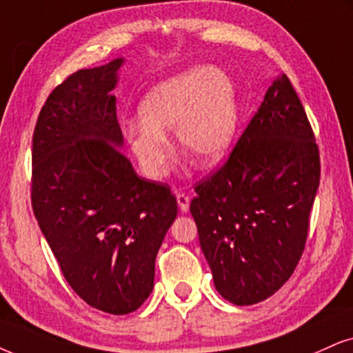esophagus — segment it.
<instances>
[{
	"label": "esophagus",
	"mask_w": 353,
	"mask_h": 353,
	"mask_svg": "<svg viewBox=\"0 0 353 353\" xmlns=\"http://www.w3.org/2000/svg\"><path fill=\"white\" fill-rule=\"evenodd\" d=\"M176 201L181 211L190 210V196L186 193H176Z\"/></svg>",
	"instance_id": "1"
}]
</instances>
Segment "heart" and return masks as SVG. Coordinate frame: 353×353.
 I'll return each instance as SVG.
<instances>
[{
	"instance_id": "obj_1",
	"label": "heart",
	"mask_w": 353,
	"mask_h": 353,
	"mask_svg": "<svg viewBox=\"0 0 353 353\" xmlns=\"http://www.w3.org/2000/svg\"><path fill=\"white\" fill-rule=\"evenodd\" d=\"M139 124L125 132L130 152L149 178L167 175L173 149L167 134L201 165L228 154L239 121L237 90L214 67H194L152 88L139 104Z\"/></svg>"
}]
</instances>
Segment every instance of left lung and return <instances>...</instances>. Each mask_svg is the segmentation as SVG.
<instances>
[{"label": "left lung", "instance_id": "obj_1", "mask_svg": "<svg viewBox=\"0 0 353 353\" xmlns=\"http://www.w3.org/2000/svg\"><path fill=\"white\" fill-rule=\"evenodd\" d=\"M319 180L311 123L280 73L228 160L194 186L190 203L221 296L250 306L290 280L306 245Z\"/></svg>", "mask_w": 353, "mask_h": 353}]
</instances>
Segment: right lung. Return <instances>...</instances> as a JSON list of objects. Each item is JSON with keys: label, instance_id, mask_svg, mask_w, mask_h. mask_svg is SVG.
I'll list each match as a JSON object with an SVG mask.
<instances>
[{"label": "right lung", "instance_id": "add662e5", "mask_svg": "<svg viewBox=\"0 0 353 353\" xmlns=\"http://www.w3.org/2000/svg\"><path fill=\"white\" fill-rule=\"evenodd\" d=\"M123 59L57 85L32 134L30 203L72 290L123 316L154 288L155 256L175 221L168 185L143 180L117 147L116 72Z\"/></svg>", "mask_w": 353, "mask_h": 353}]
</instances>
